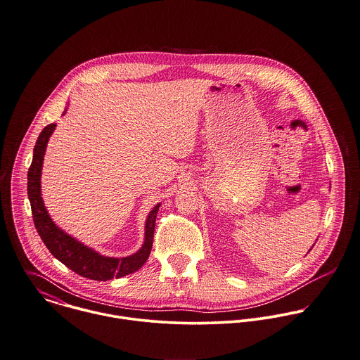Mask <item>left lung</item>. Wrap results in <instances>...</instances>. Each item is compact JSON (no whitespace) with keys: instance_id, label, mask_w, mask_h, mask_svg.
Returning a JSON list of instances; mask_svg holds the SVG:
<instances>
[{"instance_id":"1","label":"left lung","mask_w":360,"mask_h":360,"mask_svg":"<svg viewBox=\"0 0 360 360\" xmlns=\"http://www.w3.org/2000/svg\"><path fill=\"white\" fill-rule=\"evenodd\" d=\"M310 250H311V249H310ZM310 250H309V252H310ZM309 252H307V253H309Z\"/></svg>"}]
</instances>
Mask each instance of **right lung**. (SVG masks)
<instances>
[{"mask_svg": "<svg viewBox=\"0 0 360 360\" xmlns=\"http://www.w3.org/2000/svg\"><path fill=\"white\" fill-rule=\"evenodd\" d=\"M68 108L63 112L65 115ZM56 124L47 125L37 138L33 148V160L27 172V196L32 206V214L34 226L50 250V253L58 259L63 264L71 269L76 274L94 280L108 281L112 278H121L124 276L138 271L150 256L153 246V235L155 226V217L161 203H157L148 213L144 224V242L142 248L127 257H107L79 242L64 229H61L49 214L43 198H41V169L47 143L56 129Z\"/></svg>", "mask_w": 360, "mask_h": 360, "instance_id": "obj_1", "label": "right lung"}]
</instances>
